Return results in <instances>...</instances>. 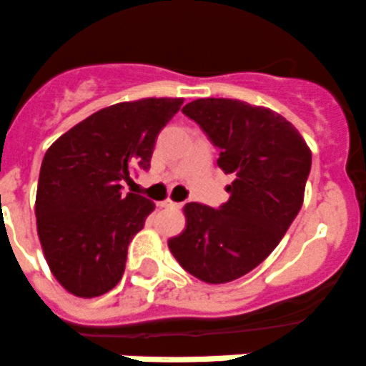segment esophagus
<instances>
[{
	"label": "esophagus",
	"instance_id": "34e87169",
	"mask_svg": "<svg viewBox=\"0 0 366 366\" xmlns=\"http://www.w3.org/2000/svg\"><path fill=\"white\" fill-rule=\"evenodd\" d=\"M160 206L162 207H176V209H182L183 204L182 202H172V200H164V202H160Z\"/></svg>",
	"mask_w": 366,
	"mask_h": 366
}]
</instances>
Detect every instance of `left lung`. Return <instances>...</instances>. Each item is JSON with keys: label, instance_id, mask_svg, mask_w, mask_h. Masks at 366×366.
I'll list each match as a JSON object with an SVG mask.
<instances>
[{"label": "left lung", "instance_id": "1", "mask_svg": "<svg viewBox=\"0 0 366 366\" xmlns=\"http://www.w3.org/2000/svg\"><path fill=\"white\" fill-rule=\"evenodd\" d=\"M219 150L234 182L219 207L184 206L187 229L169 249L187 272L219 285L269 257L304 202L312 155L300 132L272 109L237 99H197L182 109Z\"/></svg>", "mask_w": 366, "mask_h": 366}]
</instances>
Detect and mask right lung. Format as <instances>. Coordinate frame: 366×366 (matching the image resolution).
Segmentation results:
<instances>
[{
	"mask_svg": "<svg viewBox=\"0 0 366 366\" xmlns=\"http://www.w3.org/2000/svg\"><path fill=\"white\" fill-rule=\"evenodd\" d=\"M183 99L150 97L99 109L45 153L36 192V225L46 263L76 297L119 285L127 247L155 209L150 199L122 195V182L148 171L155 141Z\"/></svg>",
	"mask_w": 366,
	"mask_h": 366,
	"instance_id": "add662e5",
	"label": "right lung"
}]
</instances>
